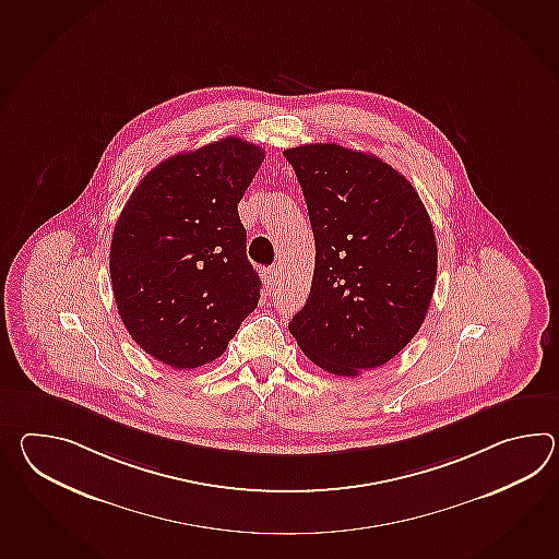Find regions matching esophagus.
I'll use <instances>...</instances> for the list:
<instances>
[{
	"mask_svg": "<svg viewBox=\"0 0 559 559\" xmlns=\"http://www.w3.org/2000/svg\"><path fill=\"white\" fill-rule=\"evenodd\" d=\"M278 281H281V274H278V269H269L266 273H264V283L266 286L274 290L276 286H278Z\"/></svg>",
	"mask_w": 559,
	"mask_h": 559,
	"instance_id": "obj_1",
	"label": "esophagus"
}]
</instances>
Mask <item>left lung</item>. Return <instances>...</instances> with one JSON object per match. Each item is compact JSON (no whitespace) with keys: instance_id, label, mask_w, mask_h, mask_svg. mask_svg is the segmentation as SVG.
<instances>
[{"instance_id":"obj_1","label":"left lung","mask_w":559,"mask_h":559,"mask_svg":"<svg viewBox=\"0 0 559 559\" xmlns=\"http://www.w3.org/2000/svg\"><path fill=\"white\" fill-rule=\"evenodd\" d=\"M309 209L314 274L288 324L324 371L357 377L385 365L421 329L433 297V224L409 180L338 144L285 150Z\"/></svg>"}]
</instances>
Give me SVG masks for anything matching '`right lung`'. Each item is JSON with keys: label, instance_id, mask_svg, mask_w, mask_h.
<instances>
[{"label": "right lung", "instance_id": "add662e5", "mask_svg": "<svg viewBox=\"0 0 559 559\" xmlns=\"http://www.w3.org/2000/svg\"><path fill=\"white\" fill-rule=\"evenodd\" d=\"M264 150L242 138L176 154L152 168L114 226L110 276L130 336L174 369L221 357L257 309L238 202Z\"/></svg>", "mask_w": 559, "mask_h": 559}]
</instances>
